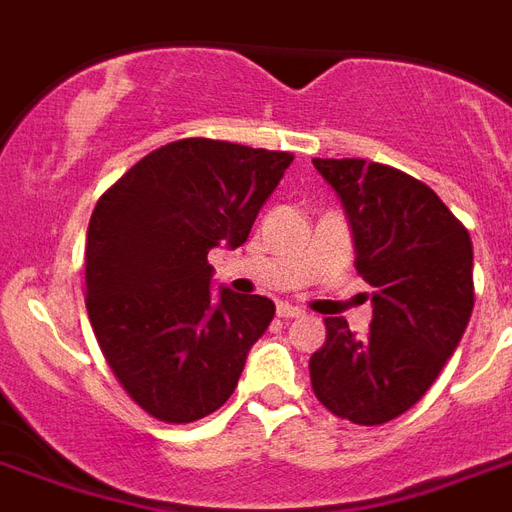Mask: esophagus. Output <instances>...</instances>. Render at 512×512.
I'll return each instance as SVG.
<instances>
[{"label":"esophagus","instance_id":"esophagus-1","mask_svg":"<svg viewBox=\"0 0 512 512\" xmlns=\"http://www.w3.org/2000/svg\"><path fill=\"white\" fill-rule=\"evenodd\" d=\"M279 316L281 319H303L305 311H300V308H295V305H287V303H281L279 305Z\"/></svg>","mask_w":512,"mask_h":512}]
</instances>
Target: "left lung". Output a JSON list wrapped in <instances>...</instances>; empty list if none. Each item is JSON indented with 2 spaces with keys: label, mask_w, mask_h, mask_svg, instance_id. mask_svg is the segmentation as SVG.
<instances>
[{
  "label": "left lung",
  "mask_w": 512,
  "mask_h": 512,
  "mask_svg": "<svg viewBox=\"0 0 512 512\" xmlns=\"http://www.w3.org/2000/svg\"><path fill=\"white\" fill-rule=\"evenodd\" d=\"M348 217L372 324L356 337L327 319L311 356L313 393L356 425L412 409L460 345L473 313V241L428 185L364 159H313Z\"/></svg>",
  "instance_id": "8db88e82"
}]
</instances>
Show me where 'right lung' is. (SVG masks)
I'll return each mask as SVG.
<instances>
[{"label":"right lung","instance_id":"1","mask_svg":"<svg viewBox=\"0 0 512 512\" xmlns=\"http://www.w3.org/2000/svg\"><path fill=\"white\" fill-rule=\"evenodd\" d=\"M295 156L209 138L156 148L92 209L87 313L132 401L193 422L231 398L276 305L228 287L212 295V247H241Z\"/></svg>","mask_w":512,"mask_h":512}]
</instances>
